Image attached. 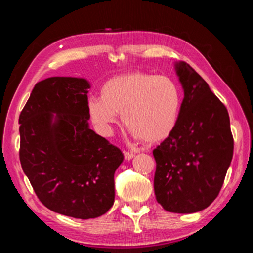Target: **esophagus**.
<instances>
[{
    "label": "esophagus",
    "mask_w": 253,
    "mask_h": 253,
    "mask_svg": "<svg viewBox=\"0 0 253 253\" xmlns=\"http://www.w3.org/2000/svg\"><path fill=\"white\" fill-rule=\"evenodd\" d=\"M124 157H125L126 161H130L132 157H134V154H132L131 152H127V151H124Z\"/></svg>",
    "instance_id": "1"
}]
</instances>
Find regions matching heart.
I'll list each match as a JSON object with an SVG mask.
<instances>
[{
	"label": "heart",
	"instance_id": "1",
	"mask_svg": "<svg viewBox=\"0 0 253 253\" xmlns=\"http://www.w3.org/2000/svg\"><path fill=\"white\" fill-rule=\"evenodd\" d=\"M182 96L165 76L130 72L115 76L88 99L89 117L102 135H111L122 114L124 125L136 139L160 143L172 134L179 117Z\"/></svg>",
	"mask_w": 253,
	"mask_h": 253
}]
</instances>
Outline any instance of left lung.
<instances>
[{
	"label": "left lung",
	"instance_id": "left-lung-1",
	"mask_svg": "<svg viewBox=\"0 0 253 253\" xmlns=\"http://www.w3.org/2000/svg\"><path fill=\"white\" fill-rule=\"evenodd\" d=\"M184 98L172 134L154 149V191L164 210L195 213L211 204L233 156L228 110L187 63H175Z\"/></svg>",
	"mask_w": 253,
	"mask_h": 253
}]
</instances>
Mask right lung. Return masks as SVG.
Returning <instances> with one entry per match:
<instances>
[{
    "mask_svg": "<svg viewBox=\"0 0 253 253\" xmlns=\"http://www.w3.org/2000/svg\"><path fill=\"white\" fill-rule=\"evenodd\" d=\"M90 84L51 77L34 85L19 117L20 162L34 192L55 213L87 220L115 200L121 149L89 128Z\"/></svg>",
    "mask_w": 253,
    "mask_h": 253,
    "instance_id": "obj_1",
    "label": "right lung"
}]
</instances>
